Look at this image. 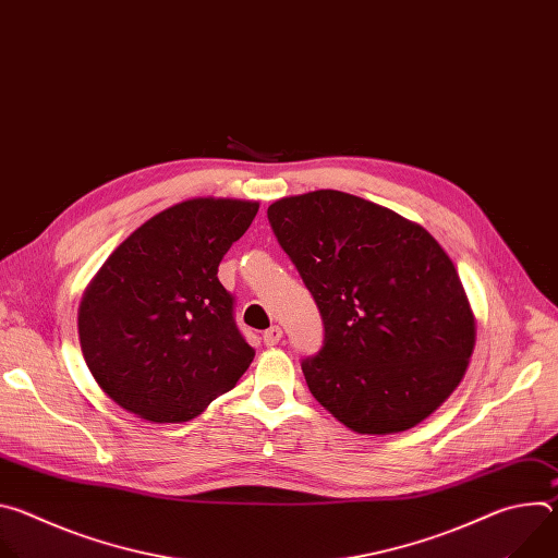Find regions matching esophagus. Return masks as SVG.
I'll use <instances>...</instances> for the list:
<instances>
[{
    "instance_id": "1",
    "label": "esophagus",
    "mask_w": 558,
    "mask_h": 558,
    "mask_svg": "<svg viewBox=\"0 0 558 558\" xmlns=\"http://www.w3.org/2000/svg\"><path fill=\"white\" fill-rule=\"evenodd\" d=\"M263 340L267 347H276L280 340H282V329L280 327H269L265 333H263Z\"/></svg>"
}]
</instances>
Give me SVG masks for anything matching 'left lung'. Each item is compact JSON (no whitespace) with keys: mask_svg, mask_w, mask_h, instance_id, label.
<instances>
[{"mask_svg":"<svg viewBox=\"0 0 558 558\" xmlns=\"http://www.w3.org/2000/svg\"><path fill=\"white\" fill-rule=\"evenodd\" d=\"M271 229L325 323L302 360L311 395L362 435L402 433L459 386L474 315L459 274L417 222L338 190L280 198Z\"/></svg>","mask_w":558,"mask_h":558,"instance_id":"8db88e82","label":"left lung"}]
</instances>
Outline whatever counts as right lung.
I'll return each instance as SVG.
<instances>
[{"instance_id": "add662e5", "label": "right lung", "mask_w": 558, "mask_h": 558, "mask_svg": "<svg viewBox=\"0 0 558 558\" xmlns=\"http://www.w3.org/2000/svg\"><path fill=\"white\" fill-rule=\"evenodd\" d=\"M258 203L192 198L151 216L112 252L78 304V342L101 390L156 424L201 415L254 360L218 265Z\"/></svg>"}]
</instances>
